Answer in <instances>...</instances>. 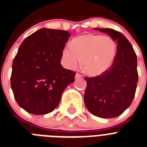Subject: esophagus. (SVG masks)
<instances>
[{
    "label": "esophagus",
    "mask_w": 147,
    "mask_h": 147,
    "mask_svg": "<svg viewBox=\"0 0 147 147\" xmlns=\"http://www.w3.org/2000/svg\"><path fill=\"white\" fill-rule=\"evenodd\" d=\"M82 77L81 75H80L79 73H76V75H75V78L76 79H78V78H80Z\"/></svg>",
    "instance_id": "34e87169"
}]
</instances>
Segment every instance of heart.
Listing matches in <instances>:
<instances>
[{
    "label": "heart",
    "mask_w": 147,
    "mask_h": 147,
    "mask_svg": "<svg viewBox=\"0 0 147 147\" xmlns=\"http://www.w3.org/2000/svg\"><path fill=\"white\" fill-rule=\"evenodd\" d=\"M117 47L111 37L100 34H84L75 38L70 46L62 51V61L68 69H75L80 64L83 72L89 76L101 75L111 68Z\"/></svg>",
    "instance_id": "b5f03b06"
}]
</instances>
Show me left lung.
Masks as SVG:
<instances>
[{
    "label": "left lung",
    "mask_w": 147,
    "mask_h": 147,
    "mask_svg": "<svg viewBox=\"0 0 147 147\" xmlns=\"http://www.w3.org/2000/svg\"><path fill=\"white\" fill-rule=\"evenodd\" d=\"M117 44L116 56L107 72L85 78L87 86L84 102L88 111L100 118L117 117L131 105L138 83L137 56L132 45L121 33L111 28H98Z\"/></svg>",
    "instance_id": "obj_1"
}]
</instances>
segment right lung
<instances>
[{
  "label": "right lung",
  "instance_id": "1",
  "mask_svg": "<svg viewBox=\"0 0 147 147\" xmlns=\"http://www.w3.org/2000/svg\"><path fill=\"white\" fill-rule=\"evenodd\" d=\"M63 30L41 28L18 49L12 64L11 86L18 105L35 115L51 113L75 73L61 64L62 51L70 36Z\"/></svg>",
  "mask_w": 147,
  "mask_h": 147
}]
</instances>
